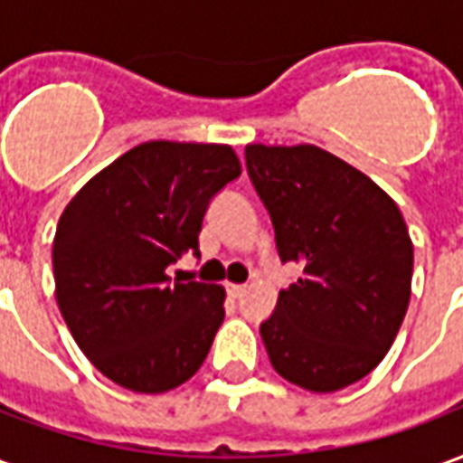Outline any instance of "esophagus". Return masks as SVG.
Listing matches in <instances>:
<instances>
[{
  "label": "esophagus",
  "mask_w": 463,
  "mask_h": 463,
  "mask_svg": "<svg viewBox=\"0 0 463 463\" xmlns=\"http://www.w3.org/2000/svg\"><path fill=\"white\" fill-rule=\"evenodd\" d=\"M242 292H245V285H228V295L231 298H242Z\"/></svg>",
  "instance_id": "34e87169"
}]
</instances>
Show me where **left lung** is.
<instances>
[{"label": "left lung", "mask_w": 463, "mask_h": 463, "mask_svg": "<svg viewBox=\"0 0 463 463\" xmlns=\"http://www.w3.org/2000/svg\"><path fill=\"white\" fill-rule=\"evenodd\" d=\"M282 262L300 268L260 325L275 372L337 392L384 359L407 315L414 245L397 203L310 143L245 146Z\"/></svg>", "instance_id": "left-lung-1"}]
</instances>
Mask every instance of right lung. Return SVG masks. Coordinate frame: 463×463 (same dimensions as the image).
Here are the masks:
<instances>
[{
  "label": "right lung",
  "instance_id": "obj_1",
  "mask_svg": "<svg viewBox=\"0 0 463 463\" xmlns=\"http://www.w3.org/2000/svg\"><path fill=\"white\" fill-rule=\"evenodd\" d=\"M238 175L231 146L148 141L96 173L61 213L56 302L76 345L118 387L161 394L208 357L225 290L173 282L165 270L201 255L208 203Z\"/></svg>",
  "mask_w": 463,
  "mask_h": 463
}]
</instances>
